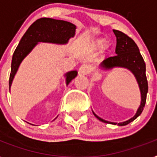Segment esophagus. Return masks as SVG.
I'll list each match as a JSON object with an SVG mask.
<instances>
[{
    "label": "esophagus",
    "mask_w": 157,
    "mask_h": 157,
    "mask_svg": "<svg viewBox=\"0 0 157 157\" xmlns=\"http://www.w3.org/2000/svg\"><path fill=\"white\" fill-rule=\"evenodd\" d=\"M88 72V67L86 65H81L79 68V74L80 75H84V74H86Z\"/></svg>",
    "instance_id": "34e87169"
}]
</instances>
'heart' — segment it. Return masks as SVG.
Instances as JSON below:
<instances>
[{
	"instance_id": "b5f03b06",
	"label": "heart",
	"mask_w": 157,
	"mask_h": 157,
	"mask_svg": "<svg viewBox=\"0 0 157 157\" xmlns=\"http://www.w3.org/2000/svg\"><path fill=\"white\" fill-rule=\"evenodd\" d=\"M106 40L105 39H97L94 43H92L91 45V48L94 51H97V50H101L104 48L106 45Z\"/></svg>"
}]
</instances>
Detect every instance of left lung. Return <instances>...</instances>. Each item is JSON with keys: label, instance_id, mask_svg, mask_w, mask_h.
<instances>
[{"label": "left lung", "instance_id": "8db88e82", "mask_svg": "<svg viewBox=\"0 0 157 157\" xmlns=\"http://www.w3.org/2000/svg\"><path fill=\"white\" fill-rule=\"evenodd\" d=\"M113 32L115 34L116 40H117L115 49V53L117 56L109 57L104 59L99 64V68L102 71H109L115 67H122V68L129 70L136 77V81L138 83L141 94L140 105L139 106L136 114L132 118L124 122H121V123L109 122L100 118L94 111L93 113L98 119L103 123L114 125L118 124V126H125V125L129 124L136 118H138L144 108L147 90H148V85H147V77H146V65L140 52L138 46L136 45L134 40H132L127 34L121 32L119 30H113Z\"/></svg>", "mask_w": 157, "mask_h": 157}]
</instances>
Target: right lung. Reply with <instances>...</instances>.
<instances>
[{
	"label": "right lung",
	"mask_w": 157,
	"mask_h": 157,
	"mask_svg": "<svg viewBox=\"0 0 157 157\" xmlns=\"http://www.w3.org/2000/svg\"><path fill=\"white\" fill-rule=\"evenodd\" d=\"M76 29V25L71 22L49 17H43L34 21L24 34L13 55L9 81L10 91L19 66L37 44L39 43H49L59 45L67 44L68 40L75 36ZM76 76V70L65 73L66 85H68Z\"/></svg>",
	"instance_id": "1"
}]
</instances>
